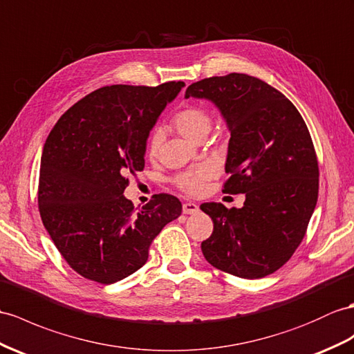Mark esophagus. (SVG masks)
Here are the masks:
<instances>
[{"mask_svg": "<svg viewBox=\"0 0 354 354\" xmlns=\"http://www.w3.org/2000/svg\"><path fill=\"white\" fill-rule=\"evenodd\" d=\"M200 210V207H198L195 203H185L183 204V213L185 214H194Z\"/></svg>", "mask_w": 354, "mask_h": 354, "instance_id": "esophagus-1", "label": "esophagus"}]
</instances>
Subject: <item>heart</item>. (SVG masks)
Listing matches in <instances>:
<instances>
[{"mask_svg":"<svg viewBox=\"0 0 354 354\" xmlns=\"http://www.w3.org/2000/svg\"><path fill=\"white\" fill-rule=\"evenodd\" d=\"M172 127L176 131L185 136L189 141H198L201 138H205V135L210 132L212 126V117L209 112L204 108L196 106V105H189L183 109L176 112V115L172 117L171 122ZM162 144V132L154 131L149 140V153L150 156H156L159 147ZM216 171L210 165V163H203L195 169L186 171L183 174H180L176 178V183L180 189H183L187 194H200L204 187V183L207 180H210Z\"/></svg>","mask_w":354,"mask_h":354,"instance_id":"1","label":"heart"}]
</instances>
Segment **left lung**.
<instances>
[{"mask_svg":"<svg viewBox=\"0 0 354 354\" xmlns=\"http://www.w3.org/2000/svg\"><path fill=\"white\" fill-rule=\"evenodd\" d=\"M185 97L212 102L231 133L223 192L242 209L204 203L213 221L201 251L213 267L258 279L286 264L304 239L318 198V163L300 112L281 91L246 73L189 85Z\"/></svg>","mask_w":354,"mask_h":354,"instance_id":"left-lung-1","label":"left lung"}]
</instances>
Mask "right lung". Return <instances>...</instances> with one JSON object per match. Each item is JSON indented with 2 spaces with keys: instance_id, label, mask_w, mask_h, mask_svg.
I'll return each instance as SVG.
<instances>
[{
  "instance_id": "right-lung-1",
  "label": "right lung",
  "mask_w": 354,
  "mask_h": 354,
  "mask_svg": "<svg viewBox=\"0 0 354 354\" xmlns=\"http://www.w3.org/2000/svg\"><path fill=\"white\" fill-rule=\"evenodd\" d=\"M185 87L111 85L59 117L45 142L39 210L54 245L75 272L114 283L147 263L149 248L182 214L178 198L160 194L133 210L123 195L127 172L142 171L147 138Z\"/></svg>"
}]
</instances>
